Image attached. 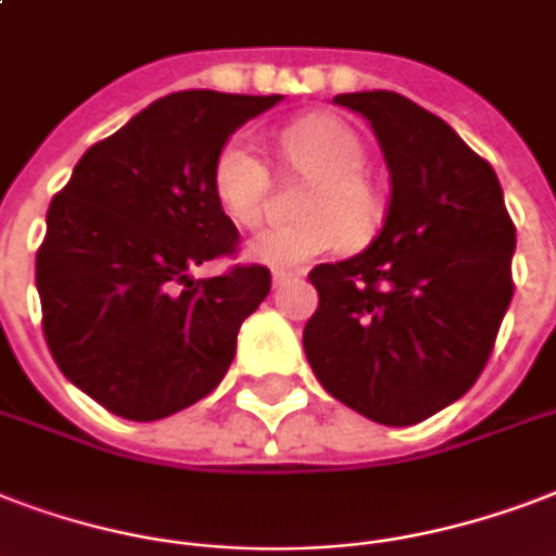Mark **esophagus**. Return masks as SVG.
I'll list each match as a JSON object with an SVG mask.
<instances>
[{
    "instance_id": "1",
    "label": "esophagus",
    "mask_w": 556,
    "mask_h": 556,
    "mask_svg": "<svg viewBox=\"0 0 556 556\" xmlns=\"http://www.w3.org/2000/svg\"><path fill=\"white\" fill-rule=\"evenodd\" d=\"M291 277H300V270H282V268H277L274 270V288H279L282 286V282H288V279Z\"/></svg>"
}]
</instances>
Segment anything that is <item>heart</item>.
Returning <instances> with one entry per match:
<instances>
[{
	"label": "heart",
	"instance_id": "b5f03b06",
	"mask_svg": "<svg viewBox=\"0 0 556 556\" xmlns=\"http://www.w3.org/2000/svg\"><path fill=\"white\" fill-rule=\"evenodd\" d=\"M279 148L296 175L312 180L303 194V222L277 224L250 241V256L265 265H300L338 250L344 241L364 244L384 218L381 192L370 184V151L362 134L334 116H308L282 127ZM268 165L248 137H230L212 163V194L239 227H253L268 201Z\"/></svg>",
	"mask_w": 556,
	"mask_h": 556
}]
</instances>
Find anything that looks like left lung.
I'll return each mask as SVG.
<instances>
[{
    "instance_id": "1",
    "label": "left lung",
    "mask_w": 556,
    "mask_h": 556,
    "mask_svg": "<svg viewBox=\"0 0 556 556\" xmlns=\"http://www.w3.org/2000/svg\"><path fill=\"white\" fill-rule=\"evenodd\" d=\"M391 168L370 248L317 265L303 329L317 381L381 426H414L460 400L490 362L514 300L516 227L493 165L440 116L391 90L346 92Z\"/></svg>"
}]
</instances>
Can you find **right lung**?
Wrapping results in <instances>:
<instances>
[{"mask_svg": "<svg viewBox=\"0 0 556 556\" xmlns=\"http://www.w3.org/2000/svg\"><path fill=\"white\" fill-rule=\"evenodd\" d=\"M279 96L184 90L148 104L80 156L37 250L42 334L72 384L125 419H163L218 388L236 334L270 291L265 265H232L239 230L212 194L236 127Z\"/></svg>", "mask_w": 556, "mask_h": 556, "instance_id": "add662e5", "label": "right lung"}]
</instances>
